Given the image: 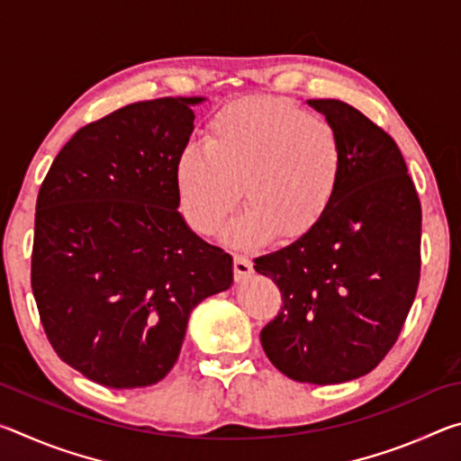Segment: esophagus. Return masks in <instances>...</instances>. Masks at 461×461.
Masks as SVG:
<instances>
[{"label":"esophagus","mask_w":461,"mask_h":461,"mask_svg":"<svg viewBox=\"0 0 461 461\" xmlns=\"http://www.w3.org/2000/svg\"><path fill=\"white\" fill-rule=\"evenodd\" d=\"M252 260L248 258V256L244 254H236L233 256V276H236V280L240 283V280H244L246 276L252 275Z\"/></svg>","instance_id":"1"}]
</instances>
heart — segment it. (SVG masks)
<instances>
[{
	"label": "heart",
	"mask_w": 461,
	"mask_h": 461,
	"mask_svg": "<svg viewBox=\"0 0 461 461\" xmlns=\"http://www.w3.org/2000/svg\"><path fill=\"white\" fill-rule=\"evenodd\" d=\"M343 176V146L330 123L293 101L248 97L221 107L205 142H189L175 162L185 220L209 236L231 213L241 194L246 207L225 238L267 244L307 233L330 212Z\"/></svg>",
	"instance_id": "heart-1"
}]
</instances>
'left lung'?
<instances>
[{
  "label": "left lung",
  "mask_w": 461,
  "mask_h": 461,
  "mask_svg": "<svg viewBox=\"0 0 461 461\" xmlns=\"http://www.w3.org/2000/svg\"><path fill=\"white\" fill-rule=\"evenodd\" d=\"M343 146L341 185L321 220L254 258L283 293L260 331L268 360L296 382L339 384L394 346L420 275V203L399 146L356 107L309 99Z\"/></svg>",
  "instance_id": "obj_1"
}]
</instances>
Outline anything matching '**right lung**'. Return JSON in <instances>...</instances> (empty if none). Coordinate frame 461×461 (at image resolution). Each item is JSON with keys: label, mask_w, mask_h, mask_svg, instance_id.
Here are the masks:
<instances>
[{"label": "right lung", "mask_w": 461, "mask_h": 461, "mask_svg": "<svg viewBox=\"0 0 461 461\" xmlns=\"http://www.w3.org/2000/svg\"><path fill=\"white\" fill-rule=\"evenodd\" d=\"M205 97L138 101L62 146L36 199L32 293L54 352L109 388L160 382L231 256L178 213L175 162Z\"/></svg>", "instance_id": "1"}]
</instances>
